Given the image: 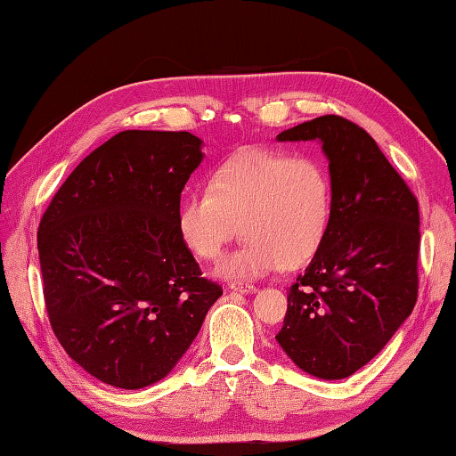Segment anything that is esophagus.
<instances>
[{"label": "esophagus", "instance_id": "34e87169", "mask_svg": "<svg viewBox=\"0 0 456 456\" xmlns=\"http://www.w3.org/2000/svg\"><path fill=\"white\" fill-rule=\"evenodd\" d=\"M228 287H230V291H238V293H254L256 291V285L248 283V281H232Z\"/></svg>", "mask_w": 456, "mask_h": 456}]
</instances>
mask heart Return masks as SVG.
<instances>
[{"mask_svg":"<svg viewBox=\"0 0 456 456\" xmlns=\"http://www.w3.org/2000/svg\"><path fill=\"white\" fill-rule=\"evenodd\" d=\"M330 218L332 179L319 157L256 147L216 165L208 187L183 199L176 226L194 256L215 262L240 224L246 241L222 259L218 273L262 277L317 254Z\"/></svg>","mask_w":456,"mask_h":456,"instance_id":"b5f03b06","label":"heart"}]
</instances>
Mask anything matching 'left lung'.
Segmentation results:
<instances>
[{"label": "left lung", "instance_id": "left-lung-1", "mask_svg": "<svg viewBox=\"0 0 456 456\" xmlns=\"http://www.w3.org/2000/svg\"><path fill=\"white\" fill-rule=\"evenodd\" d=\"M280 142L319 139L329 157L327 238L287 293L277 342L322 379L348 378L410 317L419 289V202L374 139L342 116L285 129Z\"/></svg>", "mask_w": 456, "mask_h": 456}]
</instances>
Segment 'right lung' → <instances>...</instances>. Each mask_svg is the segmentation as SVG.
Here are the masks:
<instances>
[{"label":"right lung","instance_id":"add662e5","mask_svg":"<svg viewBox=\"0 0 456 456\" xmlns=\"http://www.w3.org/2000/svg\"><path fill=\"white\" fill-rule=\"evenodd\" d=\"M200 145L189 132H119L80 161L41 218L37 248L53 332L100 382H159L222 295L176 226Z\"/></svg>","mask_w":456,"mask_h":456}]
</instances>
